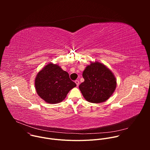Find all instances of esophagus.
Here are the masks:
<instances>
[{
  "mask_svg": "<svg viewBox=\"0 0 150 150\" xmlns=\"http://www.w3.org/2000/svg\"><path fill=\"white\" fill-rule=\"evenodd\" d=\"M75 83L76 84V86H77V87H78L79 83V81H78V80H75Z\"/></svg>",
  "mask_w": 150,
  "mask_h": 150,
  "instance_id": "1",
  "label": "esophagus"
}]
</instances>
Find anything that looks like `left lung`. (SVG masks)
<instances>
[{"mask_svg": "<svg viewBox=\"0 0 150 150\" xmlns=\"http://www.w3.org/2000/svg\"><path fill=\"white\" fill-rule=\"evenodd\" d=\"M82 73L84 81L79 88L87 101L100 103L108 100L116 88V79L113 72L104 64L90 62Z\"/></svg>", "mask_w": 150, "mask_h": 150, "instance_id": "8db88e82", "label": "left lung"}]
</instances>
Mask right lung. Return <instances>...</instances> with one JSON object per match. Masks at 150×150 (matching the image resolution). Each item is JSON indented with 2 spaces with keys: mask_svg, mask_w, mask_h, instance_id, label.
Wrapping results in <instances>:
<instances>
[{
  "mask_svg": "<svg viewBox=\"0 0 150 150\" xmlns=\"http://www.w3.org/2000/svg\"><path fill=\"white\" fill-rule=\"evenodd\" d=\"M76 86L69 74L57 64L50 63L37 74L35 87L37 94L46 103L56 104L65 99L71 90Z\"/></svg>",
  "mask_w": 150,
  "mask_h": 150,
  "instance_id": "obj_1",
  "label": "right lung"
}]
</instances>
